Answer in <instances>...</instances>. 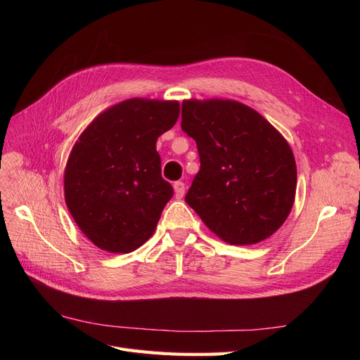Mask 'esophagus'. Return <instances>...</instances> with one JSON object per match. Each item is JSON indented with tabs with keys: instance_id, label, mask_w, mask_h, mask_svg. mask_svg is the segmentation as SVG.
<instances>
[{
	"instance_id": "34e87169",
	"label": "esophagus",
	"mask_w": 360,
	"mask_h": 360,
	"mask_svg": "<svg viewBox=\"0 0 360 360\" xmlns=\"http://www.w3.org/2000/svg\"><path fill=\"white\" fill-rule=\"evenodd\" d=\"M184 191H186V186H184L183 181H176V183H174V193H176V198L177 200L184 197Z\"/></svg>"
}]
</instances>
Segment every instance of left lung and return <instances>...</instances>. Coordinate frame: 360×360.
I'll list each match as a JSON object with an SVG mask.
<instances>
[{"label":"left lung","instance_id":"8db88e82","mask_svg":"<svg viewBox=\"0 0 360 360\" xmlns=\"http://www.w3.org/2000/svg\"><path fill=\"white\" fill-rule=\"evenodd\" d=\"M181 129L197 143L201 162L184 201L207 228L230 245H255L278 231L297 184L287 139L230 99L184 101Z\"/></svg>","mask_w":360,"mask_h":360}]
</instances>
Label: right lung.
<instances>
[{
    "instance_id": "obj_1",
    "label": "right lung",
    "mask_w": 360,
    "mask_h": 360,
    "mask_svg": "<svg viewBox=\"0 0 360 360\" xmlns=\"http://www.w3.org/2000/svg\"><path fill=\"white\" fill-rule=\"evenodd\" d=\"M179 115L177 101L134 97L108 108L79 135L64 169V198L94 246L129 254L153 236L174 193L160 176L156 141Z\"/></svg>"
}]
</instances>
